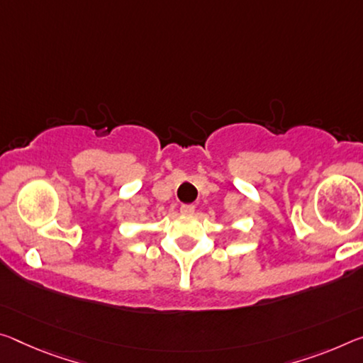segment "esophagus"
<instances>
[{
  "label": "esophagus",
  "instance_id": "1",
  "mask_svg": "<svg viewBox=\"0 0 363 363\" xmlns=\"http://www.w3.org/2000/svg\"><path fill=\"white\" fill-rule=\"evenodd\" d=\"M195 211V206L194 205H181V213L182 215H192Z\"/></svg>",
  "mask_w": 363,
  "mask_h": 363
}]
</instances>
